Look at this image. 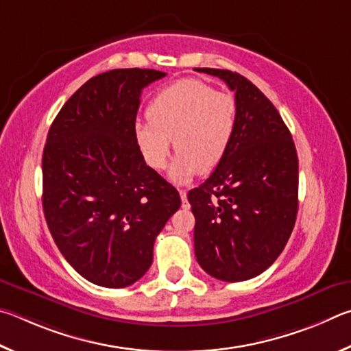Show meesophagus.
Masks as SVG:
<instances>
[{
  "label": "esophagus",
  "mask_w": 351,
  "mask_h": 351,
  "mask_svg": "<svg viewBox=\"0 0 351 351\" xmlns=\"http://www.w3.org/2000/svg\"><path fill=\"white\" fill-rule=\"evenodd\" d=\"M180 199H182V204H183V208H188L189 204H188V195H186V191L185 189H180Z\"/></svg>",
  "instance_id": "34e87169"
}]
</instances>
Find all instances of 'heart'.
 <instances>
[{
	"instance_id": "1",
	"label": "heart",
	"mask_w": 351,
	"mask_h": 351,
	"mask_svg": "<svg viewBox=\"0 0 351 351\" xmlns=\"http://www.w3.org/2000/svg\"><path fill=\"white\" fill-rule=\"evenodd\" d=\"M147 120L135 126V141L147 166L163 169L171 138L179 149L169 168L171 180L188 183L222 162L234 138L239 104L230 92L214 90L197 78H183L160 89L146 109Z\"/></svg>"
}]
</instances>
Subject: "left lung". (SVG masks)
I'll use <instances>...</instances> for the list:
<instances>
[{"mask_svg": "<svg viewBox=\"0 0 351 351\" xmlns=\"http://www.w3.org/2000/svg\"><path fill=\"white\" fill-rule=\"evenodd\" d=\"M236 92L237 129L210 179L188 193L199 265L219 280L265 271L291 236L298 216L299 163L278 109L241 73L199 67Z\"/></svg>", "mask_w": 351, "mask_h": 351, "instance_id": "obj_1", "label": "left lung"}]
</instances>
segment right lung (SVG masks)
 Listing matches in <instances>:
<instances>
[{"label":"right lung","instance_id":"add662e5","mask_svg":"<svg viewBox=\"0 0 351 351\" xmlns=\"http://www.w3.org/2000/svg\"><path fill=\"white\" fill-rule=\"evenodd\" d=\"M165 75L132 67L92 77L49 129L43 211L61 254L95 285L125 288L145 276L156 237L182 205L135 141L141 90Z\"/></svg>","mask_w":351,"mask_h":351}]
</instances>
